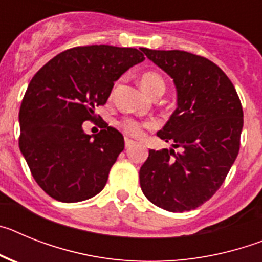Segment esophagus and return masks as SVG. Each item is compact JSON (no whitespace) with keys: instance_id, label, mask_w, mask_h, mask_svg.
Wrapping results in <instances>:
<instances>
[{"instance_id":"34e87169","label":"esophagus","mask_w":262,"mask_h":262,"mask_svg":"<svg viewBox=\"0 0 262 262\" xmlns=\"http://www.w3.org/2000/svg\"><path fill=\"white\" fill-rule=\"evenodd\" d=\"M135 140H133V139L129 138H126L124 139V145H126V148H129L133 147V145H135Z\"/></svg>"}]
</instances>
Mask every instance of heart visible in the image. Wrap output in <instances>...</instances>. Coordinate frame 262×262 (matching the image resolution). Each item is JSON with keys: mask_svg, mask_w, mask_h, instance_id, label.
Masks as SVG:
<instances>
[{"mask_svg": "<svg viewBox=\"0 0 262 262\" xmlns=\"http://www.w3.org/2000/svg\"><path fill=\"white\" fill-rule=\"evenodd\" d=\"M140 85H142L145 93H148L149 96L156 93L157 90L165 89V82H164L163 77L156 72H145V73H143L142 77H140ZM143 127H144V124L134 119H126L122 122V128L127 134L134 136L142 135Z\"/></svg>", "mask_w": 262, "mask_h": 262, "instance_id": "heart-1", "label": "heart"}]
</instances>
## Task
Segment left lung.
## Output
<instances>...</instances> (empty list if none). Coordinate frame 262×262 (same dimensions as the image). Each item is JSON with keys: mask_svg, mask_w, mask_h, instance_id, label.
<instances>
[{"mask_svg": "<svg viewBox=\"0 0 262 262\" xmlns=\"http://www.w3.org/2000/svg\"><path fill=\"white\" fill-rule=\"evenodd\" d=\"M142 51L173 78L177 108L157 136L182 152L149 149L139 172L140 187L166 211H190L216 193L235 163L242 103L230 78L209 59L178 50Z\"/></svg>", "mask_w": 262, "mask_h": 262, "instance_id": "left-lung-1", "label": "left lung"}]
</instances>
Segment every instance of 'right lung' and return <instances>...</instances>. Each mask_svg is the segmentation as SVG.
I'll return each mask as SVG.
<instances>
[{"instance_id":"obj_1","label":"right lung","mask_w":262,"mask_h":262,"mask_svg":"<svg viewBox=\"0 0 262 262\" xmlns=\"http://www.w3.org/2000/svg\"><path fill=\"white\" fill-rule=\"evenodd\" d=\"M144 59L136 48L75 47L51 59L30 81L19 108V149L48 195L81 202L105 187L123 151V135L107 124L86 135L82 123L105 105L115 81Z\"/></svg>"}]
</instances>
